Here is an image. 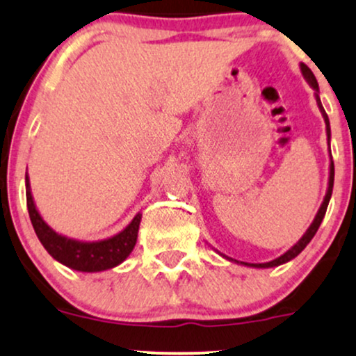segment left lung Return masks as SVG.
<instances>
[{"label":"left lung","mask_w":356,"mask_h":356,"mask_svg":"<svg viewBox=\"0 0 356 356\" xmlns=\"http://www.w3.org/2000/svg\"><path fill=\"white\" fill-rule=\"evenodd\" d=\"M300 68H301V73H303L305 80L308 81L309 87H312V88L314 90V99H316V105H318V108H320V112H321V115H323V120H325V125H326V140H328V145H330V140H332V130H330V120H328V115H326L325 108H323V105H321V100H320V88H318V81H316V79H314L313 72L309 70V68L306 67L305 63H300ZM333 181H334V165H333V159H332V150H330V175H328V189H326L325 199H323V202H321L320 209H318L316 216H314V219H313L312 226H309L308 229H306V232H305L303 236H301V239L298 241V243L295 244V246L289 248L288 251L284 252V254H281L280 257H276V259L269 261V263H257V264L243 263V261H241V263H239V261L232 259V257L224 256L222 252H219L218 249H216V251H218V254H220L222 257H226V259H227V261H231V263L244 264V266H249V268H275V266H280V264L288 263V261L295 259V257H296L298 254H300V252L303 251V249H305L306 246H308L309 241H312V239H313V236L316 234V231H318V227H320V224H321L323 218H325L326 209H328V202H330V199H332Z\"/></svg>","instance_id":"obj_1"}]
</instances>
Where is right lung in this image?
<instances>
[{
    "label": "right lung",
    "instance_id": "right-lung-1",
    "mask_svg": "<svg viewBox=\"0 0 356 356\" xmlns=\"http://www.w3.org/2000/svg\"><path fill=\"white\" fill-rule=\"evenodd\" d=\"M24 182H26L28 214H30L36 236H38L43 248L48 251V254L63 266L81 273H99L122 264L130 256V252L134 251L142 219L140 212H137L136 218L130 220L125 229L117 232L112 238L100 241L73 239L68 238V236L58 234L53 227L44 222L42 214L36 209L33 195H31L28 172Z\"/></svg>",
    "mask_w": 356,
    "mask_h": 356
}]
</instances>
